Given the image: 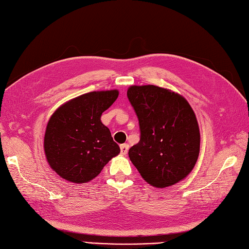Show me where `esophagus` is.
<instances>
[{
    "instance_id": "obj_1",
    "label": "esophagus",
    "mask_w": 249,
    "mask_h": 249,
    "mask_svg": "<svg viewBox=\"0 0 249 249\" xmlns=\"http://www.w3.org/2000/svg\"><path fill=\"white\" fill-rule=\"evenodd\" d=\"M128 150H129V145L128 144H123L120 145V154L121 155H126L128 154Z\"/></svg>"
}]
</instances>
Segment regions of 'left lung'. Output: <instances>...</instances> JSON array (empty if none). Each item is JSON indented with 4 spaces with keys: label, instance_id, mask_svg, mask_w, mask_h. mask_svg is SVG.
<instances>
[{
    "label": "left lung",
    "instance_id": "obj_1",
    "mask_svg": "<svg viewBox=\"0 0 249 249\" xmlns=\"http://www.w3.org/2000/svg\"><path fill=\"white\" fill-rule=\"evenodd\" d=\"M128 99L140 124V142L129 157L142 177L157 188L181 180L194 169L200 131L186 99L154 85L131 86Z\"/></svg>",
    "mask_w": 249,
    "mask_h": 249
}]
</instances>
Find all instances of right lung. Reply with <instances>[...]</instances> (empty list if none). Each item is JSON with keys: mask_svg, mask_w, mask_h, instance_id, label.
<instances>
[{"mask_svg": "<svg viewBox=\"0 0 249 249\" xmlns=\"http://www.w3.org/2000/svg\"><path fill=\"white\" fill-rule=\"evenodd\" d=\"M117 90L93 91L77 96L54 111L44 139L45 155L62 178L84 184L100 174L120 153L101 115L118 98Z\"/></svg>", "mask_w": 249, "mask_h": 249, "instance_id": "1", "label": "right lung"}]
</instances>
